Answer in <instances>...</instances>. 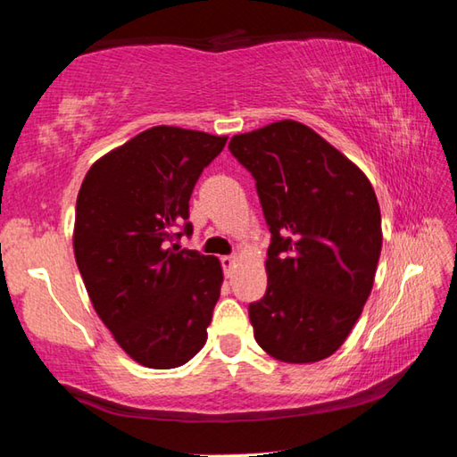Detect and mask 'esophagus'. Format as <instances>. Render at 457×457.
I'll use <instances>...</instances> for the list:
<instances>
[{
    "instance_id": "1",
    "label": "esophagus",
    "mask_w": 457,
    "mask_h": 457,
    "mask_svg": "<svg viewBox=\"0 0 457 457\" xmlns=\"http://www.w3.org/2000/svg\"><path fill=\"white\" fill-rule=\"evenodd\" d=\"M236 262H237L236 256H223L221 258V266H223V272H226V276H229L231 270L236 268Z\"/></svg>"
}]
</instances>
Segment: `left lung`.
Segmentation results:
<instances>
[{
    "mask_svg": "<svg viewBox=\"0 0 457 457\" xmlns=\"http://www.w3.org/2000/svg\"><path fill=\"white\" fill-rule=\"evenodd\" d=\"M229 151L256 179L272 234L268 288L250 304L256 343L284 362L327 359L351 335L375 282L383 234L373 185L296 120L236 135Z\"/></svg>",
    "mask_w": 457,
    "mask_h": 457,
    "instance_id": "8db88e82",
    "label": "left lung"
}]
</instances>
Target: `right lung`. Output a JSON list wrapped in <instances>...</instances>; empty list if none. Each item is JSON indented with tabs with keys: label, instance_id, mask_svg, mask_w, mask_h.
Here are the masks:
<instances>
[{
	"label": "right lung",
	"instance_id": "obj_1",
	"mask_svg": "<svg viewBox=\"0 0 457 457\" xmlns=\"http://www.w3.org/2000/svg\"><path fill=\"white\" fill-rule=\"evenodd\" d=\"M226 141L201 130L153 127L100 157L82 181L76 264L100 320L143 367H181L207 340L221 264L171 242L193 231V187ZM179 222L184 231L173 235Z\"/></svg>",
	"mask_w": 457,
	"mask_h": 457
}]
</instances>
